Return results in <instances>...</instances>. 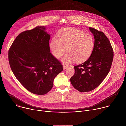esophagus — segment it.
<instances>
[{"label": "esophagus", "instance_id": "1", "mask_svg": "<svg viewBox=\"0 0 126 126\" xmlns=\"http://www.w3.org/2000/svg\"><path fill=\"white\" fill-rule=\"evenodd\" d=\"M63 69H66L68 67V65L65 64H63Z\"/></svg>", "mask_w": 126, "mask_h": 126}]
</instances>
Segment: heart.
I'll return each mask as SVG.
<instances>
[{
  "label": "heart",
  "mask_w": 126,
  "mask_h": 126,
  "mask_svg": "<svg viewBox=\"0 0 126 126\" xmlns=\"http://www.w3.org/2000/svg\"><path fill=\"white\" fill-rule=\"evenodd\" d=\"M58 39L53 38L49 47L54 57L59 59L67 51L62 61L69 63L75 61L81 63L86 61L92 54L94 47V39L92 35L75 28H68L61 30L58 34Z\"/></svg>",
  "instance_id": "1"
}]
</instances>
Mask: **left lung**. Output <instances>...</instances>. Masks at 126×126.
I'll use <instances>...</instances> for the list:
<instances>
[{"instance_id": "left-lung-1", "label": "left lung", "mask_w": 126, "mask_h": 126, "mask_svg": "<svg viewBox=\"0 0 126 126\" xmlns=\"http://www.w3.org/2000/svg\"><path fill=\"white\" fill-rule=\"evenodd\" d=\"M94 38L93 52L83 63L74 66L75 74L70 78L73 87L81 92L94 90L108 75L113 58V50L107 36L101 31L89 28Z\"/></svg>"}]
</instances>
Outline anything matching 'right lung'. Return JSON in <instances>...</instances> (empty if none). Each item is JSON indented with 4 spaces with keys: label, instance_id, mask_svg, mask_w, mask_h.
<instances>
[{
    "label": "right lung",
    "instance_id": "right-lung-1",
    "mask_svg": "<svg viewBox=\"0 0 126 126\" xmlns=\"http://www.w3.org/2000/svg\"><path fill=\"white\" fill-rule=\"evenodd\" d=\"M45 31L44 27L37 26L22 32L8 51L10 66L18 81L39 95L52 89L54 78L63 70L61 62L50 52V36Z\"/></svg>",
    "mask_w": 126,
    "mask_h": 126
}]
</instances>
